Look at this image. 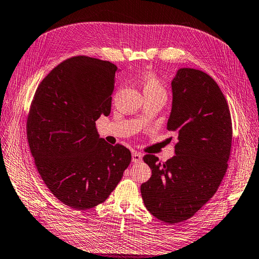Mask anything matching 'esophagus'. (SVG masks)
Segmentation results:
<instances>
[{
	"instance_id": "obj_1",
	"label": "esophagus",
	"mask_w": 259,
	"mask_h": 259,
	"mask_svg": "<svg viewBox=\"0 0 259 259\" xmlns=\"http://www.w3.org/2000/svg\"><path fill=\"white\" fill-rule=\"evenodd\" d=\"M132 161L135 162V163L142 161V155L138 154V153H133V155H132Z\"/></svg>"
}]
</instances>
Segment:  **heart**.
I'll return each mask as SVG.
<instances>
[{
  "label": "heart",
  "mask_w": 259,
  "mask_h": 259,
  "mask_svg": "<svg viewBox=\"0 0 259 259\" xmlns=\"http://www.w3.org/2000/svg\"><path fill=\"white\" fill-rule=\"evenodd\" d=\"M142 89L144 96H162L166 98L165 87L154 74L145 75L142 80Z\"/></svg>",
  "instance_id": "1"
}]
</instances>
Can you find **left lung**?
Wrapping results in <instances>:
<instances>
[{
  "instance_id": "obj_1",
  "label": "left lung",
  "mask_w": 259,
  "mask_h": 259,
  "mask_svg": "<svg viewBox=\"0 0 259 259\" xmlns=\"http://www.w3.org/2000/svg\"><path fill=\"white\" fill-rule=\"evenodd\" d=\"M171 90L167 128L178 134L176 155L163 163L145 155L151 177L141 186L146 209L167 224L190 219L213 197L228 169L232 146L229 105L209 74L181 68Z\"/></svg>"
}]
</instances>
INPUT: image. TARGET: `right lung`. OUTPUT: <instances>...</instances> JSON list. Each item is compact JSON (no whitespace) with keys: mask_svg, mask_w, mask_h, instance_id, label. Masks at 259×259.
<instances>
[{"mask_svg":"<svg viewBox=\"0 0 259 259\" xmlns=\"http://www.w3.org/2000/svg\"><path fill=\"white\" fill-rule=\"evenodd\" d=\"M116 72L110 61L72 57L40 82L30 105L27 141L37 170L55 197L75 210L104 202L132 159L96 127L111 112Z\"/></svg>","mask_w":259,"mask_h":259,"instance_id":"add662e5","label":"right lung"}]
</instances>
